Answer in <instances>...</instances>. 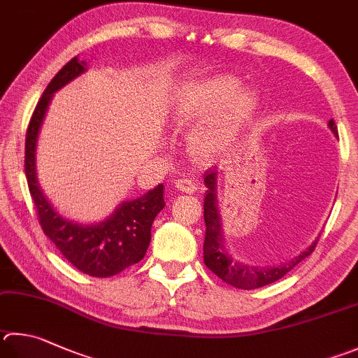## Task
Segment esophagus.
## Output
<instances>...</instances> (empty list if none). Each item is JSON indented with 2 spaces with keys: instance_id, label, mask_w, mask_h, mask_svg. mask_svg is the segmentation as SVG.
Instances as JSON below:
<instances>
[{
  "instance_id": "obj_1",
  "label": "esophagus",
  "mask_w": 358,
  "mask_h": 358,
  "mask_svg": "<svg viewBox=\"0 0 358 358\" xmlns=\"http://www.w3.org/2000/svg\"><path fill=\"white\" fill-rule=\"evenodd\" d=\"M175 187H177L178 191L181 192H186V194H192L197 191V186L194 183L192 180H187V178H181V180H175Z\"/></svg>"
}]
</instances>
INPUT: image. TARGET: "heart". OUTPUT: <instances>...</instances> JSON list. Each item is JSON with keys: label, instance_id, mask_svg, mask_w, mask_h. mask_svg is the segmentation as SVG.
Returning a JSON list of instances; mask_svg holds the SVG:
<instances>
[{"label": "heart", "instance_id": "1", "mask_svg": "<svg viewBox=\"0 0 358 358\" xmlns=\"http://www.w3.org/2000/svg\"><path fill=\"white\" fill-rule=\"evenodd\" d=\"M233 75L214 76L200 84L180 111L181 122H203L226 108L219 119L200 131L192 142V152L200 159H210L229 142L258 106L255 90L243 89Z\"/></svg>", "mask_w": 358, "mask_h": 358}]
</instances>
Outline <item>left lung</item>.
<instances>
[{
	"label": "left lung",
	"instance_id": "8db88e82",
	"mask_svg": "<svg viewBox=\"0 0 358 358\" xmlns=\"http://www.w3.org/2000/svg\"><path fill=\"white\" fill-rule=\"evenodd\" d=\"M329 127L334 134L338 136V128L334 119L329 122ZM216 177L217 171L211 169L205 173V185L208 187L205 203H203V217H205V244H203V262L206 268L214 272L219 278H222L225 283L231 285L235 288L241 289H255L266 287V285L280 280L283 275H287L291 269L307 258L315 250L317 241L311 244L307 250H303L301 255L289 259V262L277 266H250L233 259L229 255L222 236V224L216 203Z\"/></svg>",
	"mask_w": 358,
	"mask_h": 358
}]
</instances>
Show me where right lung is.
Segmentation results:
<instances>
[{
	"instance_id": "add662e5",
	"label": "right lung",
	"mask_w": 358,
	"mask_h": 358,
	"mask_svg": "<svg viewBox=\"0 0 358 358\" xmlns=\"http://www.w3.org/2000/svg\"><path fill=\"white\" fill-rule=\"evenodd\" d=\"M86 71V62L75 56L50 81L31 115L24 144V172L38 224L66 259L92 277H111L144 258L152 239V224L164 208V186L158 185L139 199L122 205L99 224H78L62 217L41 189L36 173V144L48 103L56 90Z\"/></svg>"
}]
</instances>
